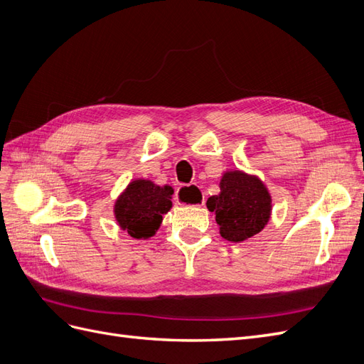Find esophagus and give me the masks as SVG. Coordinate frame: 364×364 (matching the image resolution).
<instances>
[{
	"label": "esophagus",
	"instance_id": "34e87169",
	"mask_svg": "<svg viewBox=\"0 0 364 364\" xmlns=\"http://www.w3.org/2000/svg\"><path fill=\"white\" fill-rule=\"evenodd\" d=\"M176 200L181 205L188 206H200L205 203V196L200 193L199 186L196 185H183L176 193Z\"/></svg>",
	"mask_w": 364,
	"mask_h": 364
}]
</instances>
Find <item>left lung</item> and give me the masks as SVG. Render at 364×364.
<instances>
[{
	"label": "left lung",
	"instance_id": "left-lung-1",
	"mask_svg": "<svg viewBox=\"0 0 364 364\" xmlns=\"http://www.w3.org/2000/svg\"><path fill=\"white\" fill-rule=\"evenodd\" d=\"M215 214L220 235L241 243L259 234L272 217V196L257 174L226 170L220 179V193L206 200Z\"/></svg>",
	"mask_w": 364,
	"mask_h": 364
}]
</instances>
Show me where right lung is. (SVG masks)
Returning <instances> with one entry per match:
<instances>
[{"label":"right lung","instance_id":"obj_1","mask_svg":"<svg viewBox=\"0 0 364 364\" xmlns=\"http://www.w3.org/2000/svg\"><path fill=\"white\" fill-rule=\"evenodd\" d=\"M174 190L150 179L130 181L114 203L118 226L136 240H147L158 232L162 215L173 206Z\"/></svg>","mask_w":364,"mask_h":364}]
</instances>
